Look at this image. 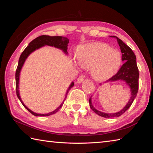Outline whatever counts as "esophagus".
Instances as JSON below:
<instances>
[{
	"instance_id": "1",
	"label": "esophagus",
	"mask_w": 153,
	"mask_h": 153,
	"mask_svg": "<svg viewBox=\"0 0 153 153\" xmlns=\"http://www.w3.org/2000/svg\"><path fill=\"white\" fill-rule=\"evenodd\" d=\"M84 76H83V75H82V76H80L78 78H77V83H79V84H81L82 82H84Z\"/></svg>"
}]
</instances>
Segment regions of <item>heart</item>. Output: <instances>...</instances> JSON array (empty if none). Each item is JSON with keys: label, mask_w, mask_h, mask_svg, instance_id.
Instances as JSON below:
<instances>
[{"label": "heart", "mask_w": 153, "mask_h": 153, "mask_svg": "<svg viewBox=\"0 0 153 153\" xmlns=\"http://www.w3.org/2000/svg\"><path fill=\"white\" fill-rule=\"evenodd\" d=\"M77 56L82 67H92V76L97 81H105L114 76L122 61L120 51L100 42L79 46L77 49Z\"/></svg>", "instance_id": "1"}]
</instances>
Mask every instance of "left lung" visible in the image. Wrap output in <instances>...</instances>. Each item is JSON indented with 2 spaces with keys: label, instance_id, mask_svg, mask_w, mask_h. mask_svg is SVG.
Returning a JSON list of instances; mask_svg holds the SVG:
<instances>
[{
  "label": "left lung",
  "instance_id": "left-lung-1",
  "mask_svg": "<svg viewBox=\"0 0 153 153\" xmlns=\"http://www.w3.org/2000/svg\"><path fill=\"white\" fill-rule=\"evenodd\" d=\"M111 38H115L117 40V43L120 46L121 53H122V61H124L123 64L119 69L117 73L108 79V81H117V80H123L125 81L131 88V96L129 102L126 106L120 112L115 113H105L100 112L94 108L91 102V98L89 99L90 107L91 109L97 115L101 116L105 118H112L115 117H120V115L126 112L130 107V106L134 102V98L136 97L138 90V79H139V71L136 63V57L135 54L132 50L126 45L122 40L118 38L117 36H111Z\"/></svg>",
  "mask_w": 153,
  "mask_h": 153
}]
</instances>
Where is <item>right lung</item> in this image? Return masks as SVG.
<instances>
[{"label":"right lung","mask_w":153,"mask_h":153,"mask_svg":"<svg viewBox=\"0 0 153 153\" xmlns=\"http://www.w3.org/2000/svg\"><path fill=\"white\" fill-rule=\"evenodd\" d=\"M69 43V39L66 37H63V36H46V35H42L40 36H38L34 40H33L32 42H31L29 45H28L26 48H25V50L23 51L22 55H20V57L19 59V62H18V65L16 69V72H15V84H16V94L18 98H19L21 102L22 103V105H24V107L26 108L27 111H29V112L33 115L34 116H48L51 115L53 114L56 113L57 111L59 110V108H61L62 106H63L64 101L66 99L67 93H68L69 90H70L72 87L74 86V83L72 82L70 86L67 90V94L65 96V98L64 101L62 102V104L59 106V107L55 109L53 112H51L47 114H38L36 113L33 111L29 109L26 106H25L24 102H22V99H21V97L19 96V74L21 71V69H22V67L24 65L25 59H27L28 55H30L31 53H32L33 51H34L36 49L39 48L42 46L45 45H48L51 46H55L56 48H60L61 50H63L65 53L67 54V45Z\"/></svg>","instance_id":"1"}]
</instances>
